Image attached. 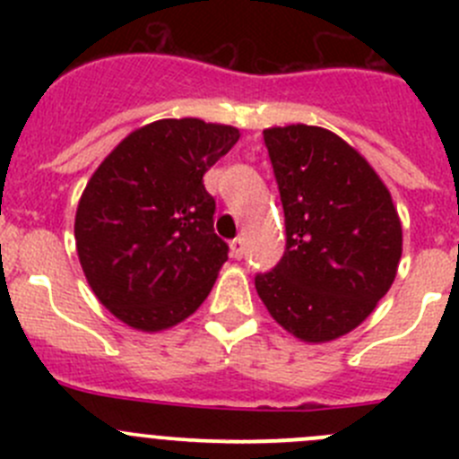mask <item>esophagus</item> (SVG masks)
I'll return each instance as SVG.
<instances>
[{
    "label": "esophagus",
    "mask_w": 459,
    "mask_h": 459,
    "mask_svg": "<svg viewBox=\"0 0 459 459\" xmlns=\"http://www.w3.org/2000/svg\"><path fill=\"white\" fill-rule=\"evenodd\" d=\"M244 238H235L233 242H230V255H233L235 259H242L244 257Z\"/></svg>",
    "instance_id": "34e87169"
}]
</instances>
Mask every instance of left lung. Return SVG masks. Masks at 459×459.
<instances>
[{"mask_svg":"<svg viewBox=\"0 0 459 459\" xmlns=\"http://www.w3.org/2000/svg\"><path fill=\"white\" fill-rule=\"evenodd\" d=\"M280 186L286 251L255 277L284 331L324 344L358 328L388 293L402 257V221L386 184L335 133L290 124L264 131Z\"/></svg>","mask_w":459,"mask_h":459,"instance_id":"obj_1","label":"left lung"}]
</instances>
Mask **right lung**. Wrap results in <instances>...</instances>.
Here are the masks:
<instances>
[{"label":"right lung","instance_id":"right-lung-1","mask_svg":"<svg viewBox=\"0 0 459 459\" xmlns=\"http://www.w3.org/2000/svg\"><path fill=\"white\" fill-rule=\"evenodd\" d=\"M239 131L197 117L157 119L124 137L88 179L75 244L95 298L119 322L166 331L202 307L229 247L212 229L204 173Z\"/></svg>","mask_w":459,"mask_h":459}]
</instances>
